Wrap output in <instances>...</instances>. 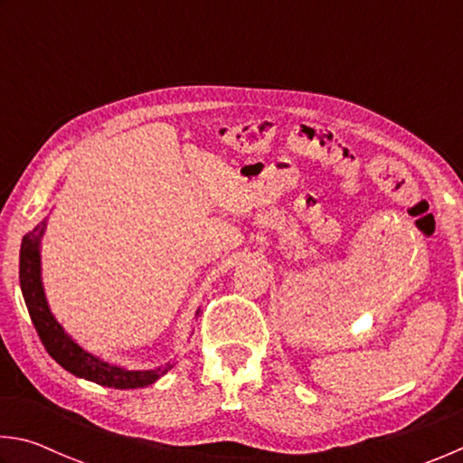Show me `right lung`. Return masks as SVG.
Listing matches in <instances>:
<instances>
[{
  "mask_svg": "<svg viewBox=\"0 0 463 463\" xmlns=\"http://www.w3.org/2000/svg\"><path fill=\"white\" fill-rule=\"evenodd\" d=\"M46 229V221L30 231L22 239L20 247V288L22 296L33 318L38 336L49 351V355L67 372H71L77 378L96 382L99 386L130 390V388H145L161 378L163 373L171 370L167 364L165 367H156V370H124V367L101 362L99 357L83 351L71 336H69L62 326L54 320L52 312L46 304L43 279H41V239ZM200 312V310H198Z\"/></svg>",
  "mask_w": 463,
  "mask_h": 463,
  "instance_id": "obj_1",
  "label": "right lung"
}]
</instances>
